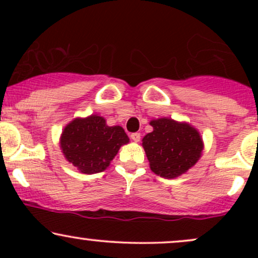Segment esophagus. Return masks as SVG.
I'll return each instance as SVG.
<instances>
[{
  "instance_id": "34e87169",
  "label": "esophagus",
  "mask_w": 258,
  "mask_h": 258,
  "mask_svg": "<svg viewBox=\"0 0 258 258\" xmlns=\"http://www.w3.org/2000/svg\"><path fill=\"white\" fill-rule=\"evenodd\" d=\"M131 139L133 142H139V141H141V133H137V132L132 133Z\"/></svg>"
}]
</instances>
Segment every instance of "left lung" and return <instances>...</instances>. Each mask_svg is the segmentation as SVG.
<instances>
[{"mask_svg":"<svg viewBox=\"0 0 258 258\" xmlns=\"http://www.w3.org/2000/svg\"><path fill=\"white\" fill-rule=\"evenodd\" d=\"M153 132L142 139L150 168L164 178H176L193 167L204 149L200 133L186 122L152 120Z\"/></svg>","mask_w":258,"mask_h":258,"instance_id":"left-lung-1","label":"left lung"}]
</instances>
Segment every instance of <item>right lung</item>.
Here are the masks:
<instances>
[{
    "label": "right lung",
    "instance_id": "add662e5",
    "mask_svg": "<svg viewBox=\"0 0 258 258\" xmlns=\"http://www.w3.org/2000/svg\"><path fill=\"white\" fill-rule=\"evenodd\" d=\"M128 142L122 127L108 126L104 117L98 115L73 120L60 136L65 159L86 174L104 171L120 147Z\"/></svg>",
    "mask_w": 258,
    "mask_h": 258
}]
</instances>
